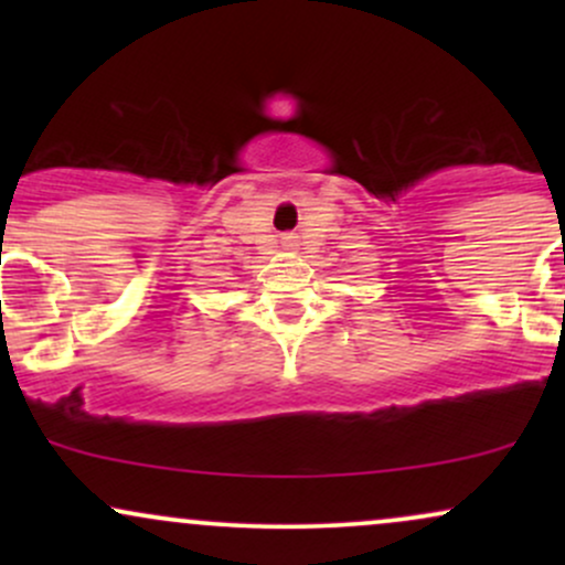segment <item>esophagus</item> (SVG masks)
Returning a JSON list of instances; mask_svg holds the SVG:
<instances>
[{"label": "esophagus", "instance_id": "1", "mask_svg": "<svg viewBox=\"0 0 565 565\" xmlns=\"http://www.w3.org/2000/svg\"><path fill=\"white\" fill-rule=\"evenodd\" d=\"M284 242H287V244H291V242H295V236H284Z\"/></svg>", "mask_w": 565, "mask_h": 565}]
</instances>
